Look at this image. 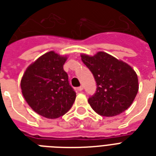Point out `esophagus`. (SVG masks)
<instances>
[{
    "instance_id": "34e87169",
    "label": "esophagus",
    "mask_w": 156,
    "mask_h": 156,
    "mask_svg": "<svg viewBox=\"0 0 156 156\" xmlns=\"http://www.w3.org/2000/svg\"><path fill=\"white\" fill-rule=\"evenodd\" d=\"M77 90H78V91H82V90H83V86L78 87V88H77Z\"/></svg>"
}]
</instances>
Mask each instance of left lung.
<instances>
[{"label":"left lung","instance_id":"left-lung-1","mask_svg":"<svg viewBox=\"0 0 156 156\" xmlns=\"http://www.w3.org/2000/svg\"><path fill=\"white\" fill-rule=\"evenodd\" d=\"M81 60L97 83L94 94L88 102L103 116H115L131 106L138 91V80L129 65L105 52L94 56L81 54Z\"/></svg>","mask_w":156,"mask_h":156}]
</instances>
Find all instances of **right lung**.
Returning a JSON list of instances; mask_svg holds the SVG:
<instances>
[{"instance_id": "right-lung-1", "label": "right lung", "mask_w": 156, "mask_h": 156, "mask_svg": "<svg viewBox=\"0 0 156 156\" xmlns=\"http://www.w3.org/2000/svg\"><path fill=\"white\" fill-rule=\"evenodd\" d=\"M67 57L50 51L30 65L21 80L22 94L35 112L48 119L66 114L76 99L63 70Z\"/></svg>"}]
</instances>
